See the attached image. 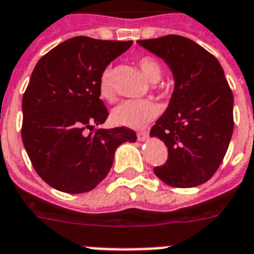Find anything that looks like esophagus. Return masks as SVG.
<instances>
[{
	"mask_svg": "<svg viewBox=\"0 0 254 254\" xmlns=\"http://www.w3.org/2000/svg\"><path fill=\"white\" fill-rule=\"evenodd\" d=\"M147 135H149V133H147V131H138V133H137L138 141H145V139L147 138Z\"/></svg>",
	"mask_w": 254,
	"mask_h": 254,
	"instance_id": "1",
	"label": "esophagus"
}]
</instances>
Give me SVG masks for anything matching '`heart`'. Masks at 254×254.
Masks as SVG:
<instances>
[{
	"label": "heart",
	"mask_w": 254,
	"mask_h": 254,
	"mask_svg": "<svg viewBox=\"0 0 254 254\" xmlns=\"http://www.w3.org/2000/svg\"><path fill=\"white\" fill-rule=\"evenodd\" d=\"M138 67L143 76L151 83L159 80L162 68L157 59L151 57H142L138 59ZM100 96L105 100L113 99V88L111 83V71L105 69L99 80ZM157 107L149 100H127L113 109L112 120L120 127L141 129L146 127L157 116Z\"/></svg>",
	"instance_id": "heart-1"
}]
</instances>
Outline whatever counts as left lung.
<instances>
[{
	"label": "left lung",
	"instance_id": "obj_1",
	"mask_svg": "<svg viewBox=\"0 0 254 254\" xmlns=\"http://www.w3.org/2000/svg\"><path fill=\"white\" fill-rule=\"evenodd\" d=\"M163 59L174 91L150 137L165 142L169 157L154 174L171 187L190 189L212 178L233 133V95L212 54L181 35L137 41Z\"/></svg>",
	"mask_w": 254,
	"mask_h": 254
}]
</instances>
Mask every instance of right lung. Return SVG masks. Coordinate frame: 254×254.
Instances as JSON below:
<instances>
[{
    "label": "right lung",
    "instance_id": "obj_1",
    "mask_svg": "<svg viewBox=\"0 0 254 254\" xmlns=\"http://www.w3.org/2000/svg\"><path fill=\"white\" fill-rule=\"evenodd\" d=\"M133 42L75 37L42 57L22 99V141L38 175L67 193L88 192L107 177L116 149L135 142L125 127L101 125L108 111L99 80L107 65Z\"/></svg>",
    "mask_w": 254,
    "mask_h": 254
}]
</instances>
